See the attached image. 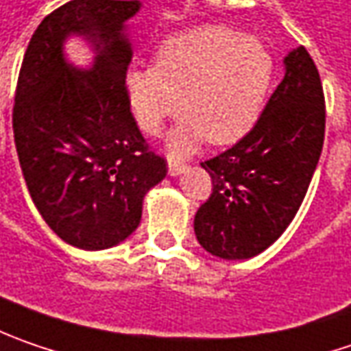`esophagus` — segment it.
Listing matches in <instances>:
<instances>
[{
    "instance_id": "1",
    "label": "esophagus",
    "mask_w": 351,
    "mask_h": 351,
    "mask_svg": "<svg viewBox=\"0 0 351 351\" xmlns=\"http://www.w3.org/2000/svg\"><path fill=\"white\" fill-rule=\"evenodd\" d=\"M186 171V165L184 162H176V160H169V175L178 176Z\"/></svg>"
}]
</instances>
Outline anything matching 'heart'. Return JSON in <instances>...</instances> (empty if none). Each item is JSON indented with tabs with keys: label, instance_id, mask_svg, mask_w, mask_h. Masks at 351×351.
I'll use <instances>...</instances> for the list:
<instances>
[{
	"label": "heart",
	"instance_id": "obj_1",
	"mask_svg": "<svg viewBox=\"0 0 351 351\" xmlns=\"http://www.w3.org/2000/svg\"><path fill=\"white\" fill-rule=\"evenodd\" d=\"M275 70V56L261 38L206 25L165 38L155 64L125 72L123 90L147 135H159L182 108L186 115L169 133L167 147L175 157H189L204 139L232 145L253 130Z\"/></svg>",
	"mask_w": 351,
	"mask_h": 351
}]
</instances>
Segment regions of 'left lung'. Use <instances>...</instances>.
<instances>
[{"label": "left lung", "mask_w": 351, "mask_h": 351, "mask_svg": "<svg viewBox=\"0 0 351 351\" xmlns=\"http://www.w3.org/2000/svg\"><path fill=\"white\" fill-rule=\"evenodd\" d=\"M285 76L253 130L202 169L212 194L194 234L220 259H250L289 228L304 200L324 145V92L304 47L285 56Z\"/></svg>", "instance_id": "obj_1"}]
</instances>
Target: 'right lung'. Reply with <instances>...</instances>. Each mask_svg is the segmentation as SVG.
<instances>
[{"instance_id":"add662e5","label":"right lung","mask_w":351,"mask_h":351,"mask_svg":"<svg viewBox=\"0 0 351 351\" xmlns=\"http://www.w3.org/2000/svg\"><path fill=\"white\" fill-rule=\"evenodd\" d=\"M139 9V0L64 3L40 21L19 72L13 135L25 182L43 220L78 250H108L130 237L145 194L167 175L123 90L133 54L125 21ZM70 36L93 45L90 69L68 62Z\"/></svg>"}]
</instances>
